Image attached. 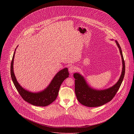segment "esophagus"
<instances>
[{"label":"esophagus","mask_w":134,"mask_h":134,"mask_svg":"<svg viewBox=\"0 0 134 134\" xmlns=\"http://www.w3.org/2000/svg\"><path fill=\"white\" fill-rule=\"evenodd\" d=\"M68 70H69V72H70V73H72L74 72L75 71H76V68L75 66L72 65V66H70Z\"/></svg>","instance_id":"34e87169"}]
</instances>
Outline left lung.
<instances>
[{"label":"left lung","instance_id":"obj_1","mask_svg":"<svg viewBox=\"0 0 134 134\" xmlns=\"http://www.w3.org/2000/svg\"><path fill=\"white\" fill-rule=\"evenodd\" d=\"M121 55L122 68L121 76L114 86L108 89L96 90L90 87L83 76L78 73L73 74L75 79V92L77 100L83 105L88 107H97L110 102L120 88L125 73V63L121 48L118 41H115Z\"/></svg>","mask_w":134,"mask_h":134}]
</instances>
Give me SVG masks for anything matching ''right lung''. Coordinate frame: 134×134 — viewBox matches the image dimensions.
<instances>
[{"mask_svg":"<svg viewBox=\"0 0 134 134\" xmlns=\"http://www.w3.org/2000/svg\"><path fill=\"white\" fill-rule=\"evenodd\" d=\"M16 49V48L13 53L10 66L11 77L16 89L24 100L32 105L38 107L49 105L56 100L61 84L66 78L69 77V73L68 68H65L59 71L53 78L48 86L44 90L38 92H30L24 89L20 85L17 81L13 72V60Z\"/></svg>","mask_w":134,"mask_h":134,"instance_id":"obj_1","label":"right lung"}]
</instances>
